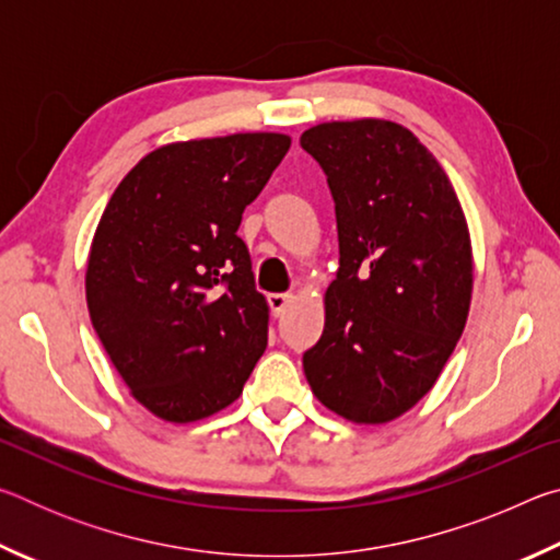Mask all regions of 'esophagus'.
<instances>
[{"instance_id": "esophagus-1", "label": "esophagus", "mask_w": 560, "mask_h": 560, "mask_svg": "<svg viewBox=\"0 0 560 560\" xmlns=\"http://www.w3.org/2000/svg\"><path fill=\"white\" fill-rule=\"evenodd\" d=\"M291 301H293L291 293H271V296H269L271 314H273V316H281L283 311H287V306H289Z\"/></svg>"}]
</instances>
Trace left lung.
I'll list each match as a JSON object with an SVG mask.
<instances>
[{"instance_id":"obj_1","label":"left lung","mask_w":560,"mask_h":560,"mask_svg":"<svg viewBox=\"0 0 560 560\" xmlns=\"http://www.w3.org/2000/svg\"><path fill=\"white\" fill-rule=\"evenodd\" d=\"M301 148L328 177L340 249L303 373L330 412L385 424L432 390L462 338L474 287L467 217L438 158L400 122H318Z\"/></svg>"}]
</instances>
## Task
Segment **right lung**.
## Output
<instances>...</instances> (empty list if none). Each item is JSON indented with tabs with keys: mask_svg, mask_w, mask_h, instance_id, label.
<instances>
[{
	"mask_svg": "<svg viewBox=\"0 0 560 560\" xmlns=\"http://www.w3.org/2000/svg\"><path fill=\"white\" fill-rule=\"evenodd\" d=\"M291 138L234 132L148 153L93 234L91 324L130 395L185 424L242 395L267 348L269 306L236 236Z\"/></svg>",
	"mask_w": 560,
	"mask_h": 560,
	"instance_id": "right-lung-1",
	"label": "right lung"
}]
</instances>
